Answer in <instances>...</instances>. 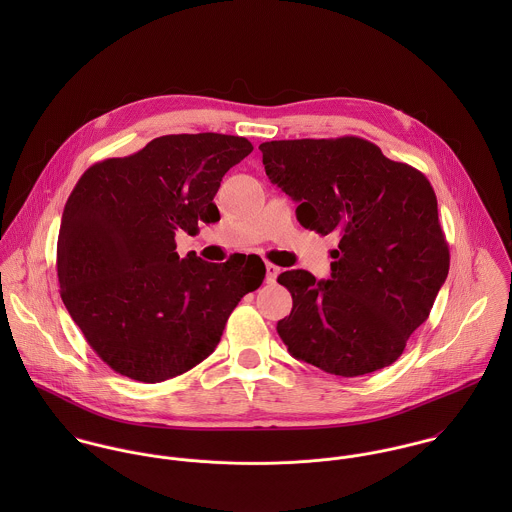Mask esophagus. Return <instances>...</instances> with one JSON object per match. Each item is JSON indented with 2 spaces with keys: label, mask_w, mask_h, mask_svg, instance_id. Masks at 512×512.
Returning a JSON list of instances; mask_svg holds the SVG:
<instances>
[{
  "label": "esophagus",
  "mask_w": 512,
  "mask_h": 512,
  "mask_svg": "<svg viewBox=\"0 0 512 512\" xmlns=\"http://www.w3.org/2000/svg\"><path fill=\"white\" fill-rule=\"evenodd\" d=\"M278 274H280V268L268 262V264H266V282H268V284H274L276 278H278Z\"/></svg>",
  "instance_id": "1"
}]
</instances>
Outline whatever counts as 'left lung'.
<instances>
[{"mask_svg":"<svg viewBox=\"0 0 512 512\" xmlns=\"http://www.w3.org/2000/svg\"><path fill=\"white\" fill-rule=\"evenodd\" d=\"M268 179L301 226L335 234L331 280L290 270L292 313L278 321L290 355L337 376L390 366L428 319L449 272L438 199L426 175L363 138L260 144Z\"/></svg>","mask_w":512,"mask_h":512,"instance_id":"8db88e82","label":"left lung"}]
</instances>
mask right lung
Returning a JSON list of instances; mask_svg holds the SVG:
<instances>
[{
	"instance_id": "add662e5",
	"label": "right lung",
	"mask_w": 512,
	"mask_h": 512,
	"mask_svg": "<svg viewBox=\"0 0 512 512\" xmlns=\"http://www.w3.org/2000/svg\"><path fill=\"white\" fill-rule=\"evenodd\" d=\"M252 149L213 132L161 136L78 179L57 276L74 323L112 370L151 384L191 370L215 351L238 301L262 286L260 256L211 264L175 252L177 230L197 234L199 222L220 220V181Z\"/></svg>"
}]
</instances>
